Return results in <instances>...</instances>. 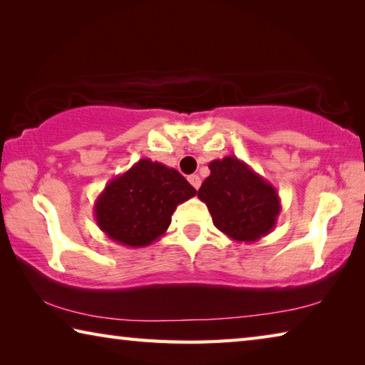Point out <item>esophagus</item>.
<instances>
[{
    "mask_svg": "<svg viewBox=\"0 0 365 365\" xmlns=\"http://www.w3.org/2000/svg\"><path fill=\"white\" fill-rule=\"evenodd\" d=\"M188 182H190L191 185H193V188H196V190L201 187V178H200V175H195V174L190 175V177H188Z\"/></svg>",
    "mask_w": 365,
    "mask_h": 365,
    "instance_id": "1",
    "label": "esophagus"
}]
</instances>
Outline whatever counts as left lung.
I'll return each mask as SVG.
<instances>
[{"label":"left lung","mask_w":365,"mask_h":365,"mask_svg":"<svg viewBox=\"0 0 365 365\" xmlns=\"http://www.w3.org/2000/svg\"><path fill=\"white\" fill-rule=\"evenodd\" d=\"M209 170L197 197L222 233L233 242L255 243L274 230L282 211L274 185L235 156L211 160Z\"/></svg>","instance_id":"left-lung-1"}]
</instances>
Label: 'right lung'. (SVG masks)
Returning <instances> with one entry per match:
<instances>
[{
  "instance_id": "1",
  "label": "right lung",
  "mask_w": 365,
  "mask_h": 365,
  "mask_svg": "<svg viewBox=\"0 0 365 365\" xmlns=\"http://www.w3.org/2000/svg\"><path fill=\"white\" fill-rule=\"evenodd\" d=\"M195 195L196 190L178 170L140 159L96 197L95 220L113 242L143 248L163 237L177 206Z\"/></svg>"
}]
</instances>
